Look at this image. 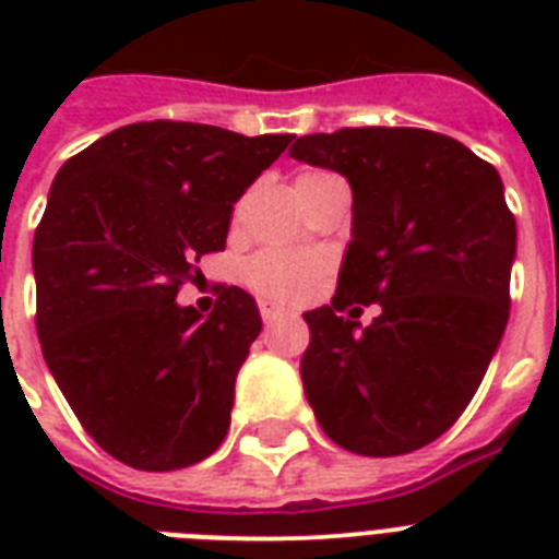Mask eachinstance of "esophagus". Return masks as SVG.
Wrapping results in <instances>:
<instances>
[{
  "mask_svg": "<svg viewBox=\"0 0 559 559\" xmlns=\"http://www.w3.org/2000/svg\"><path fill=\"white\" fill-rule=\"evenodd\" d=\"M289 310H284V307H278V305H270V301H261V319L266 324L270 322H278V319H289Z\"/></svg>",
  "mask_w": 559,
  "mask_h": 559,
  "instance_id": "1",
  "label": "esophagus"
}]
</instances>
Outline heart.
<instances>
[{"label": "heart", "mask_w": 559, "mask_h": 559, "mask_svg": "<svg viewBox=\"0 0 559 559\" xmlns=\"http://www.w3.org/2000/svg\"><path fill=\"white\" fill-rule=\"evenodd\" d=\"M324 177H333L328 170L307 168L296 177V191H307V188L319 182ZM319 261L310 254L284 252V249H263L246 263L243 278L249 289H254L258 296L270 298V301H284V305H296L301 298L310 296V289L319 281Z\"/></svg>", "instance_id": "b5f03b06"}]
</instances>
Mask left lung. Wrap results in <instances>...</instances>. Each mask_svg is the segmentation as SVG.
<instances>
[{
  "instance_id": "obj_1",
  "label": "left lung",
  "mask_w": 559,
  "mask_h": 559,
  "mask_svg": "<svg viewBox=\"0 0 559 559\" xmlns=\"http://www.w3.org/2000/svg\"><path fill=\"white\" fill-rule=\"evenodd\" d=\"M289 156L354 191L336 296L305 313L301 380L316 420L357 455L420 450L467 408L508 324L516 219L502 179L417 127L301 135ZM354 304H380L381 316L359 329Z\"/></svg>"
}]
</instances>
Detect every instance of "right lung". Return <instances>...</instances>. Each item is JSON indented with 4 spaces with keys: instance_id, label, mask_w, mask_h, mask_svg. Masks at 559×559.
Here are the masks:
<instances>
[{
    "instance_id": "add662e5",
    "label": "right lung",
    "mask_w": 559,
    "mask_h": 559,
    "mask_svg": "<svg viewBox=\"0 0 559 559\" xmlns=\"http://www.w3.org/2000/svg\"><path fill=\"white\" fill-rule=\"evenodd\" d=\"M289 142L139 121L55 177L34 231L37 336L83 429L127 467H191L226 438L261 316L240 287L205 319L177 293L226 249L235 202Z\"/></svg>"
}]
</instances>
